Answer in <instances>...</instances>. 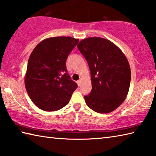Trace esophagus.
Here are the masks:
<instances>
[{
    "label": "esophagus",
    "mask_w": 156,
    "mask_h": 156,
    "mask_svg": "<svg viewBox=\"0 0 156 156\" xmlns=\"http://www.w3.org/2000/svg\"><path fill=\"white\" fill-rule=\"evenodd\" d=\"M77 85H78L79 86H81V79H79V80H78V81H77Z\"/></svg>",
    "instance_id": "obj_1"
}]
</instances>
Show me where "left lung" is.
Instances as JSON below:
<instances>
[{"label": "left lung", "mask_w": 156, "mask_h": 156, "mask_svg": "<svg viewBox=\"0 0 156 156\" xmlns=\"http://www.w3.org/2000/svg\"><path fill=\"white\" fill-rule=\"evenodd\" d=\"M77 48L90 70L92 91L84 96L86 105L99 113L115 110L125 101L130 87L131 71L124 53L109 40L89 37Z\"/></svg>", "instance_id": "1"}]
</instances>
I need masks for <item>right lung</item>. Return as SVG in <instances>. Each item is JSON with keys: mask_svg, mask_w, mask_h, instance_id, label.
I'll return each mask as SVG.
<instances>
[{"mask_svg": "<svg viewBox=\"0 0 156 156\" xmlns=\"http://www.w3.org/2000/svg\"><path fill=\"white\" fill-rule=\"evenodd\" d=\"M79 39L56 37L44 39L28 59L25 86L33 103L45 111H55L69 103L77 84L67 73L66 61Z\"/></svg>", "mask_w": 156, "mask_h": 156, "instance_id": "obj_1", "label": "right lung"}]
</instances>
